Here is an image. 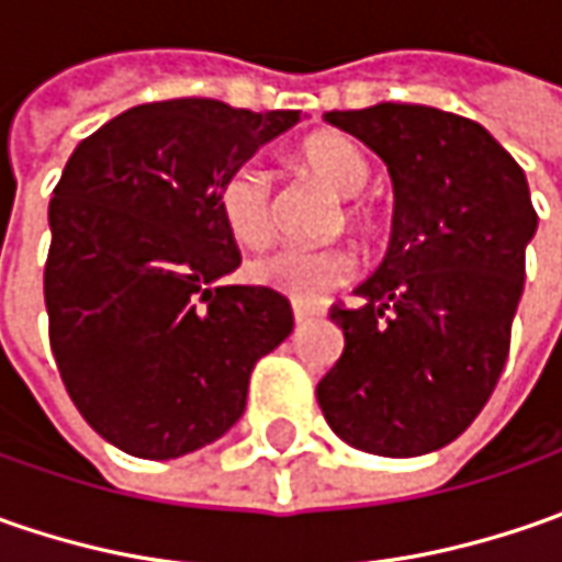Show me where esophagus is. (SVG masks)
Segmentation results:
<instances>
[{
    "label": "esophagus",
    "mask_w": 562,
    "mask_h": 562,
    "mask_svg": "<svg viewBox=\"0 0 562 562\" xmlns=\"http://www.w3.org/2000/svg\"><path fill=\"white\" fill-rule=\"evenodd\" d=\"M313 315H318L313 306H306V303H293V322H296V325H306Z\"/></svg>",
    "instance_id": "esophagus-1"
}]
</instances>
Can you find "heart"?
<instances>
[{
    "instance_id": "heart-1",
    "label": "heart",
    "mask_w": 562,
    "mask_h": 562,
    "mask_svg": "<svg viewBox=\"0 0 562 562\" xmlns=\"http://www.w3.org/2000/svg\"><path fill=\"white\" fill-rule=\"evenodd\" d=\"M300 162L318 184L337 196H359L369 184V162L353 143L337 134H318L303 143ZM218 212L227 234L244 247H266L274 218V193L269 171L259 162L231 168L218 187ZM350 222H359L357 205H347ZM357 274V256L344 247L322 249H274L249 266V278L262 288L284 293L300 303H315L318 296L347 284Z\"/></svg>"
}]
</instances>
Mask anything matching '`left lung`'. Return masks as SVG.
Listing matches in <instances>:
<instances>
[{
  "mask_svg": "<svg viewBox=\"0 0 562 562\" xmlns=\"http://www.w3.org/2000/svg\"><path fill=\"white\" fill-rule=\"evenodd\" d=\"M387 165L394 227L357 310L331 306L344 353L315 397L340 441L422 457L482 413L509 353V325L538 231L526 171L479 121L378 102L328 112Z\"/></svg>",
  "mask_w": 562,
  "mask_h": 562,
  "instance_id": "8db88e82",
  "label": "left lung"
}]
</instances>
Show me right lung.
Returning <instances> with one entry per match:
<instances>
[{
    "label": "right lung",
    "mask_w": 562,
    "mask_h": 562,
    "mask_svg": "<svg viewBox=\"0 0 562 562\" xmlns=\"http://www.w3.org/2000/svg\"><path fill=\"white\" fill-rule=\"evenodd\" d=\"M300 121L218 99L121 112L77 143L49 203V344L90 428L140 460L218 441L252 366L293 331L288 296L222 284L240 252L218 187Z\"/></svg>",
    "instance_id": "add662e5"
}]
</instances>
